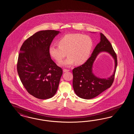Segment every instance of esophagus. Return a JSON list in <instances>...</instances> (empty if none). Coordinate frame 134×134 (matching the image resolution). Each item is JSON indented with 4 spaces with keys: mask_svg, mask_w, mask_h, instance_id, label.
I'll return each instance as SVG.
<instances>
[{
    "mask_svg": "<svg viewBox=\"0 0 134 134\" xmlns=\"http://www.w3.org/2000/svg\"><path fill=\"white\" fill-rule=\"evenodd\" d=\"M69 71V70H68V69H63V72H68Z\"/></svg>",
    "mask_w": 134,
    "mask_h": 134,
    "instance_id": "obj_1",
    "label": "esophagus"
}]
</instances>
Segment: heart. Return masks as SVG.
Instances as JSON below:
<instances>
[{"instance_id": "heart-1", "label": "heart", "mask_w": 134, "mask_h": 134, "mask_svg": "<svg viewBox=\"0 0 134 134\" xmlns=\"http://www.w3.org/2000/svg\"><path fill=\"white\" fill-rule=\"evenodd\" d=\"M59 46L51 45L49 53L57 62H60L65 58L66 53L68 57L60 64L69 67L76 62L82 64L87 60L92 48V41L90 37L79 33L65 35L58 41Z\"/></svg>"}]
</instances>
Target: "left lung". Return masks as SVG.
Masks as SVG:
<instances>
[{"label": "left lung", "mask_w": 134, "mask_h": 134, "mask_svg": "<svg viewBox=\"0 0 134 134\" xmlns=\"http://www.w3.org/2000/svg\"><path fill=\"white\" fill-rule=\"evenodd\" d=\"M101 52L109 53L115 60L114 73L108 78L97 77L93 73V62ZM117 65V56L112 46L105 36L100 33V41L95 48L91 57L83 64L73 70V86L75 93L82 99H90L110 88L114 82Z\"/></svg>", "instance_id": "obj_1"}]
</instances>
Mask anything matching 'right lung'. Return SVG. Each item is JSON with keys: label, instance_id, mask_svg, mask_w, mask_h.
I'll list each match as a JSON object with an SVG mask.
<instances>
[{"label": "right lung", "instance_id": "right-lung-1", "mask_svg": "<svg viewBox=\"0 0 134 134\" xmlns=\"http://www.w3.org/2000/svg\"><path fill=\"white\" fill-rule=\"evenodd\" d=\"M60 32L41 30L24 41L19 54L17 71L20 81L29 93L39 99L55 94L62 70L51 59L49 49Z\"/></svg>", "mask_w": 134, "mask_h": 134}]
</instances>
